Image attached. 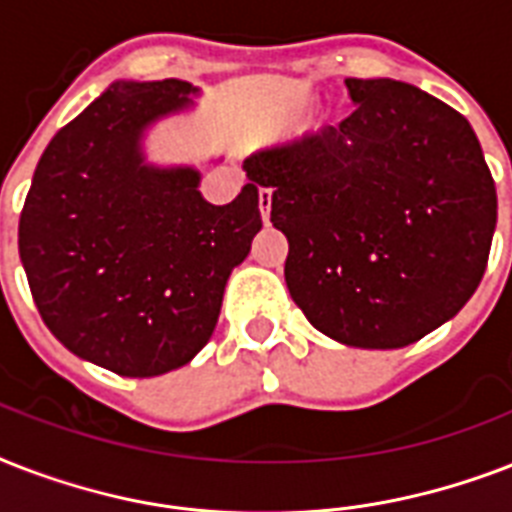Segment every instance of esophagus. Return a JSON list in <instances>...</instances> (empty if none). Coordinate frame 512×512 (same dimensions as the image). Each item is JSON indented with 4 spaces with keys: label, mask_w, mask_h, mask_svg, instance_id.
Here are the masks:
<instances>
[{
    "label": "esophagus",
    "mask_w": 512,
    "mask_h": 512,
    "mask_svg": "<svg viewBox=\"0 0 512 512\" xmlns=\"http://www.w3.org/2000/svg\"><path fill=\"white\" fill-rule=\"evenodd\" d=\"M257 201H260V215H263V220L268 223V217H271V201H273L271 188H260V193H257Z\"/></svg>",
    "instance_id": "esophagus-1"
}]
</instances>
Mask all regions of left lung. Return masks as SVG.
Listing matches in <instances>:
<instances>
[{"label": "left lung", "instance_id": "left-lung-1", "mask_svg": "<svg viewBox=\"0 0 512 512\" xmlns=\"http://www.w3.org/2000/svg\"><path fill=\"white\" fill-rule=\"evenodd\" d=\"M337 127L257 151L289 241V295L353 348H404L454 319L484 279L497 188L468 119L412 84L345 79Z\"/></svg>", "mask_w": 512, "mask_h": 512}]
</instances>
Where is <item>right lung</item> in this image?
<instances>
[{
	"label": "right lung",
	"mask_w": 512,
	"mask_h": 512,
	"mask_svg": "<svg viewBox=\"0 0 512 512\" xmlns=\"http://www.w3.org/2000/svg\"><path fill=\"white\" fill-rule=\"evenodd\" d=\"M180 79L116 82L44 148L18 249L39 316L74 356L122 377L188 364L263 228L257 185L215 207L193 167L146 164L148 124L193 103Z\"/></svg>",
	"instance_id": "add662e5"
}]
</instances>
